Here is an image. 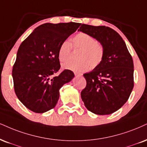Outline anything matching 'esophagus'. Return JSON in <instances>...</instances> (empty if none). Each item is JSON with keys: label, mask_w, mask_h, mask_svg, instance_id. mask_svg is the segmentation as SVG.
<instances>
[{"label": "esophagus", "mask_w": 147, "mask_h": 147, "mask_svg": "<svg viewBox=\"0 0 147 147\" xmlns=\"http://www.w3.org/2000/svg\"><path fill=\"white\" fill-rule=\"evenodd\" d=\"M74 74H75L76 76H80V74H79L78 73H77V72H74Z\"/></svg>", "instance_id": "1"}]
</instances>
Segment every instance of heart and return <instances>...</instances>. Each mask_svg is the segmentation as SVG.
I'll list each match as a JSON object with an SVG mask.
<instances>
[{
  "label": "heart",
  "instance_id": "1",
  "mask_svg": "<svg viewBox=\"0 0 147 147\" xmlns=\"http://www.w3.org/2000/svg\"><path fill=\"white\" fill-rule=\"evenodd\" d=\"M72 48L80 50L77 61H70L63 64L66 69L82 72L98 67L104 57V49L101 43L93 36L85 32H79L71 39V43L65 40L60 45L58 56L61 62L67 61L71 57Z\"/></svg>",
  "mask_w": 147,
  "mask_h": 147
}]
</instances>
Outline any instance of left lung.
Returning a JSON list of instances; mask_svg holds the SVG:
<instances>
[{
	"mask_svg": "<svg viewBox=\"0 0 147 147\" xmlns=\"http://www.w3.org/2000/svg\"><path fill=\"white\" fill-rule=\"evenodd\" d=\"M78 31L93 36L104 49L98 67L84 74L86 86L81 97L89 111L110 115L121 108L134 88V63L125 41L117 32L105 26L82 24Z\"/></svg>",
	"mask_w": 147,
	"mask_h": 147,
	"instance_id": "left-lung-1",
	"label": "left lung"
}]
</instances>
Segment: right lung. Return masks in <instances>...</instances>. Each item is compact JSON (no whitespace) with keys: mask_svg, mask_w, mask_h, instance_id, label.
<instances>
[{"mask_svg":"<svg viewBox=\"0 0 147 147\" xmlns=\"http://www.w3.org/2000/svg\"><path fill=\"white\" fill-rule=\"evenodd\" d=\"M81 24L46 23L36 28L19 47L12 70L14 90L28 109L43 113L52 109L59 99V90L74 77L73 71L61 67L60 45Z\"/></svg>","mask_w":147,"mask_h":147,"instance_id":"add662e5","label":"right lung"}]
</instances>
